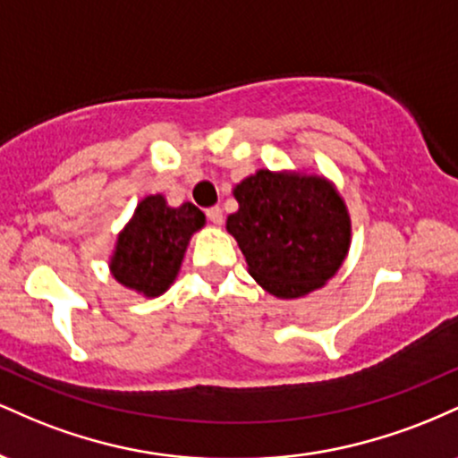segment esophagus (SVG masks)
<instances>
[{
  "label": "esophagus",
  "mask_w": 458,
  "mask_h": 458,
  "mask_svg": "<svg viewBox=\"0 0 458 458\" xmlns=\"http://www.w3.org/2000/svg\"><path fill=\"white\" fill-rule=\"evenodd\" d=\"M207 217H208V222L215 224V225H222V224H224V211H222V208H219V207L208 208Z\"/></svg>",
  "instance_id": "34e87169"
}]
</instances>
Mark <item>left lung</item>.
Wrapping results in <instances>:
<instances>
[{
  "label": "left lung",
  "mask_w": 458,
  "mask_h": 458,
  "mask_svg": "<svg viewBox=\"0 0 458 458\" xmlns=\"http://www.w3.org/2000/svg\"><path fill=\"white\" fill-rule=\"evenodd\" d=\"M234 198L239 211L225 228L267 293L303 297L340 269L349 251L351 219L329 181L259 170L234 187Z\"/></svg>",
  "instance_id": "left-lung-1"
}]
</instances>
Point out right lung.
<instances>
[{"label": "right lung", "instance_id": "right-lung-1", "mask_svg": "<svg viewBox=\"0 0 458 458\" xmlns=\"http://www.w3.org/2000/svg\"><path fill=\"white\" fill-rule=\"evenodd\" d=\"M204 225V213L185 202L167 207L163 196L144 198L124 225L112 256V276L146 297H159L174 282L191 234Z\"/></svg>", "mask_w": 458, "mask_h": 458}]
</instances>
